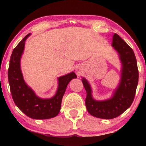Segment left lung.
I'll return each instance as SVG.
<instances>
[{
  "instance_id": "8db88e82",
  "label": "left lung",
  "mask_w": 146,
  "mask_h": 146,
  "mask_svg": "<svg viewBox=\"0 0 146 146\" xmlns=\"http://www.w3.org/2000/svg\"><path fill=\"white\" fill-rule=\"evenodd\" d=\"M111 45L118 52L122 63L121 82L113 96L106 101H96L92 97L88 82L84 78L82 80L87 93L85 100L87 110L92 115L99 118H115L124 112L134 100L138 84L139 72L133 50L115 33Z\"/></svg>"
}]
</instances>
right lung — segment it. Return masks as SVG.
I'll use <instances>...</instances> for the list:
<instances>
[{
    "label": "right lung",
    "mask_w": 146,
    "mask_h": 146,
    "mask_svg": "<svg viewBox=\"0 0 146 146\" xmlns=\"http://www.w3.org/2000/svg\"><path fill=\"white\" fill-rule=\"evenodd\" d=\"M29 34L20 42L12 52L8 79L12 97L17 106L31 118L49 119L58 114L61 102L67 85L71 80L77 78L74 72H71L58 78V88L56 94L50 99H42L37 97L31 88L26 84L21 70L20 61L25 48V41Z\"/></svg>",
    "instance_id": "obj_1"
}]
</instances>
